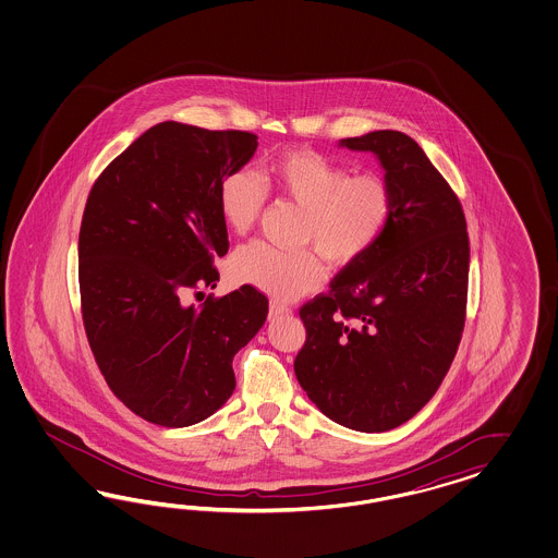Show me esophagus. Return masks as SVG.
I'll return each instance as SVG.
<instances>
[{
	"mask_svg": "<svg viewBox=\"0 0 558 558\" xmlns=\"http://www.w3.org/2000/svg\"><path fill=\"white\" fill-rule=\"evenodd\" d=\"M290 313V306L284 303H270V319H276V317H282V315H288Z\"/></svg>",
	"mask_w": 558,
	"mask_h": 558,
	"instance_id": "esophagus-1",
	"label": "esophagus"
}]
</instances>
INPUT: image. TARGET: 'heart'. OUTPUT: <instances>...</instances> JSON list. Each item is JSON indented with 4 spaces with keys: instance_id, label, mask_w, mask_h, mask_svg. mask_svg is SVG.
Segmentation results:
<instances>
[{
    "instance_id": "heart-1",
    "label": "heart",
    "mask_w": 558,
    "mask_h": 558,
    "mask_svg": "<svg viewBox=\"0 0 558 558\" xmlns=\"http://www.w3.org/2000/svg\"><path fill=\"white\" fill-rule=\"evenodd\" d=\"M262 182L245 169L227 173L219 184L222 222L245 235L266 204V190L304 208L299 241L315 245L333 266H350L371 252L389 229L395 190L378 171L350 173L327 155L294 147L266 163ZM229 270L236 282L274 299H294L322 282V257L313 250H278L254 241L231 255Z\"/></svg>"
}]
</instances>
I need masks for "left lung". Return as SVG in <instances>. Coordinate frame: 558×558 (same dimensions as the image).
<instances>
[{
    "label": "left lung",
    "instance_id": "8db88e82",
    "mask_svg": "<svg viewBox=\"0 0 558 558\" xmlns=\"http://www.w3.org/2000/svg\"><path fill=\"white\" fill-rule=\"evenodd\" d=\"M372 151L395 190V215L368 254L299 311L306 339L294 374L329 420L389 432L436 395L466 322L471 245L462 204L405 133L341 141Z\"/></svg>",
    "mask_w": 558,
    "mask_h": 558
}]
</instances>
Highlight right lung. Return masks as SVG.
Here are the masks:
<instances>
[{
  "label": "right lung",
  "mask_w": 558,
  "mask_h": 558,
  "mask_svg": "<svg viewBox=\"0 0 558 558\" xmlns=\"http://www.w3.org/2000/svg\"><path fill=\"white\" fill-rule=\"evenodd\" d=\"M257 149L247 131L159 122L101 171L80 229L85 336L110 390L145 422H203L235 390L233 357L268 315L243 287L198 306L229 250L220 180Z\"/></svg>",
  "instance_id": "right-lung-1"
}]
</instances>
